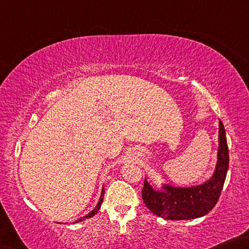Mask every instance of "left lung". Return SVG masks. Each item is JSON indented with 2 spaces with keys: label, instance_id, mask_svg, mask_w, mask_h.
Returning a JSON list of instances; mask_svg holds the SVG:
<instances>
[{
  "label": "left lung",
  "instance_id": "1",
  "mask_svg": "<svg viewBox=\"0 0 249 249\" xmlns=\"http://www.w3.org/2000/svg\"><path fill=\"white\" fill-rule=\"evenodd\" d=\"M216 158L214 172L202 184L177 187L160 182V189H155L145 178L142 189L145 206L152 213L165 220H191L208 214L220 198L229 169V147L224 125L221 121Z\"/></svg>",
  "mask_w": 249,
  "mask_h": 249
}]
</instances>
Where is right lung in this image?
I'll use <instances>...</instances> for the list:
<instances>
[{"mask_svg": "<svg viewBox=\"0 0 249 249\" xmlns=\"http://www.w3.org/2000/svg\"><path fill=\"white\" fill-rule=\"evenodd\" d=\"M104 196H105V188L103 187L102 194H100V198H99V200H98V203L96 204V207H95V208L93 209V210H91L89 213H87L86 215L80 217V219H78V220L75 221V222H73V223H78V222H83V221H85L86 219H90V217H93V216L96 214V213L98 212L100 207H102V203H103V200H104Z\"/></svg>", "mask_w": 249, "mask_h": 249, "instance_id": "add662e5", "label": "right lung"}]
</instances>
